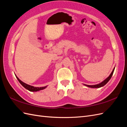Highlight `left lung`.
<instances>
[{
	"label": "left lung",
	"instance_id": "8db88e82",
	"mask_svg": "<svg viewBox=\"0 0 127 127\" xmlns=\"http://www.w3.org/2000/svg\"><path fill=\"white\" fill-rule=\"evenodd\" d=\"M114 69H115V67L114 68L113 70L112 71V73H110L109 76L108 78H106L105 80L103 81L102 83H101L99 84H97V85H85L89 87H91V88H99V87L103 86L104 85H106V84L109 82V80L110 79V78H111V77H112L113 74V72H114Z\"/></svg>",
	"mask_w": 127,
	"mask_h": 127
}]
</instances>
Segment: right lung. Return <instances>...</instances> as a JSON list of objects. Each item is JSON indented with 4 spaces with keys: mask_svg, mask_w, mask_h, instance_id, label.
Here are the masks:
<instances>
[{
    "mask_svg": "<svg viewBox=\"0 0 127 127\" xmlns=\"http://www.w3.org/2000/svg\"><path fill=\"white\" fill-rule=\"evenodd\" d=\"M16 77H17V78L18 80L19 83H20L21 84V85L25 87V89H26L27 90H29V91H32V92L38 91H40V90H42L44 89L45 87H47V86H44V87H38L32 86H31V85H28V84H26V83H25L24 82H22L21 80H20V79L18 78L17 77V76H16Z\"/></svg>",
    "mask_w": 127,
    "mask_h": 127,
    "instance_id": "1",
    "label": "right lung"
}]
</instances>
